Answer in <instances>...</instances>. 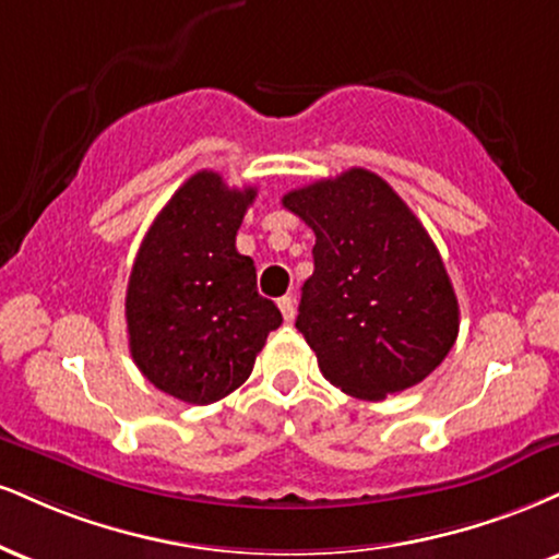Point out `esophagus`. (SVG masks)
Wrapping results in <instances>:
<instances>
[{
  "instance_id": "34e87169",
  "label": "esophagus",
  "mask_w": 559,
  "mask_h": 559,
  "mask_svg": "<svg viewBox=\"0 0 559 559\" xmlns=\"http://www.w3.org/2000/svg\"><path fill=\"white\" fill-rule=\"evenodd\" d=\"M278 309H281V314H284L286 322H292L294 320V312H297V307H294V299L292 297H281L278 299Z\"/></svg>"
}]
</instances>
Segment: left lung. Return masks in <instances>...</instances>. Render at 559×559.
I'll return each mask as SVG.
<instances>
[{"label":"left lung","instance_id":"8db88e82","mask_svg":"<svg viewBox=\"0 0 559 559\" xmlns=\"http://www.w3.org/2000/svg\"><path fill=\"white\" fill-rule=\"evenodd\" d=\"M284 207L314 231L297 328L325 380L382 401L435 372L459 338V299L435 241L393 187L348 169L284 194Z\"/></svg>","mask_w":559,"mask_h":559}]
</instances>
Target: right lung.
<instances>
[{"label":"right lung","mask_w":559,"mask_h":559,"mask_svg":"<svg viewBox=\"0 0 559 559\" xmlns=\"http://www.w3.org/2000/svg\"><path fill=\"white\" fill-rule=\"evenodd\" d=\"M254 187H226L215 171L192 174L147 228L124 314L140 372L174 399L205 406L250 378L254 356L281 312L258 294V273L237 252Z\"/></svg>","instance_id":"obj_1"}]
</instances>
